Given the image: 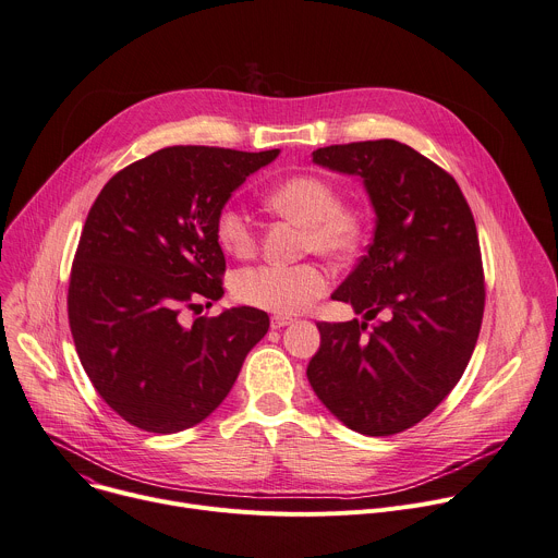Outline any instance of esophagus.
<instances>
[{"label":"esophagus","instance_id":"34e87169","mask_svg":"<svg viewBox=\"0 0 558 558\" xmlns=\"http://www.w3.org/2000/svg\"><path fill=\"white\" fill-rule=\"evenodd\" d=\"M269 323H271V329H282V327H287V325L291 323V318H289V316H280V314H274Z\"/></svg>","mask_w":558,"mask_h":558}]
</instances>
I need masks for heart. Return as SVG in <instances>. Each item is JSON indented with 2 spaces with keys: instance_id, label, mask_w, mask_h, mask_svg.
<instances>
[{
  "instance_id": "b5f03b06",
  "label": "heart",
  "mask_w": 558,
  "mask_h": 558,
  "mask_svg": "<svg viewBox=\"0 0 558 558\" xmlns=\"http://www.w3.org/2000/svg\"><path fill=\"white\" fill-rule=\"evenodd\" d=\"M267 207L305 227L302 248L344 260L356 253L367 233V214L353 202H342L338 186L320 175H293L267 195ZM216 240L235 258H246L256 248V229L251 218L233 205L216 216ZM329 287V278L316 263L278 265L267 263L242 269L233 278V293L248 307L298 314L312 305Z\"/></svg>"
}]
</instances>
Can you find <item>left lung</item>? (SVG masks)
Instances as JSON below:
<instances>
[{
    "mask_svg": "<svg viewBox=\"0 0 558 558\" xmlns=\"http://www.w3.org/2000/svg\"><path fill=\"white\" fill-rule=\"evenodd\" d=\"M314 162L363 180L376 229L331 293L365 320L318 323L307 378L349 429L391 436L432 414L472 359L485 307L474 216L447 171L396 140L325 146Z\"/></svg>",
    "mask_w": 558,
    "mask_h": 558,
    "instance_id": "left-lung-1",
    "label": "left lung"
}]
</instances>
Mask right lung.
Masks as SVG:
<instances>
[{
	"mask_svg": "<svg viewBox=\"0 0 558 558\" xmlns=\"http://www.w3.org/2000/svg\"><path fill=\"white\" fill-rule=\"evenodd\" d=\"M280 150L167 146L116 173L88 211L69 282V323L95 391L126 423L175 434L231 391L269 316L233 307L180 323L220 300L225 253L216 216Z\"/></svg>",
	"mask_w": 558,
	"mask_h": 558,
	"instance_id": "right-lung-1",
	"label": "right lung"
}]
</instances>
